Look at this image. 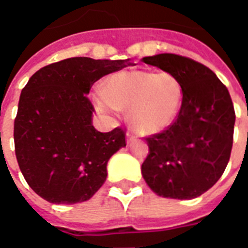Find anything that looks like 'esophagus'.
Segmentation results:
<instances>
[{
    "label": "esophagus",
    "mask_w": 248,
    "mask_h": 248,
    "mask_svg": "<svg viewBox=\"0 0 248 248\" xmlns=\"http://www.w3.org/2000/svg\"><path fill=\"white\" fill-rule=\"evenodd\" d=\"M126 140H127V143L130 145V143H133L134 140H137V137H135L133 133H127V134H126Z\"/></svg>",
    "instance_id": "34e87169"
}]
</instances>
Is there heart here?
Segmentation results:
<instances>
[{"instance_id":"obj_1","label":"heart","mask_w":248,"mask_h":248,"mask_svg":"<svg viewBox=\"0 0 248 248\" xmlns=\"http://www.w3.org/2000/svg\"><path fill=\"white\" fill-rule=\"evenodd\" d=\"M182 99V83L170 73L121 70L105 79L95 105L106 114L129 110L130 122L137 129L156 134L171 126Z\"/></svg>"}]
</instances>
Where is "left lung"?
<instances>
[{"label":"left lung","mask_w":248,"mask_h":248,"mask_svg":"<svg viewBox=\"0 0 248 248\" xmlns=\"http://www.w3.org/2000/svg\"><path fill=\"white\" fill-rule=\"evenodd\" d=\"M142 61L175 76L183 87L175 122L146 138L150 153L142 177L159 197H199L218 182L229 163L235 124L229 90L207 66L186 57L163 53Z\"/></svg>","instance_id":"left-lung-1"}]
</instances>
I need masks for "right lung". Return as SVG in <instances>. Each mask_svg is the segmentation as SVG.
Here are the masks:
<instances>
[{"mask_svg":"<svg viewBox=\"0 0 248 248\" xmlns=\"http://www.w3.org/2000/svg\"><path fill=\"white\" fill-rule=\"evenodd\" d=\"M129 60L74 57L34 73L21 92L14 121L16 156L35 194L56 204L85 202L108 177V159L126 146L122 129L93 126V83L131 66Z\"/></svg>","mask_w":248,"mask_h":248,"instance_id":"add662e5","label":"right lung"}]
</instances>
